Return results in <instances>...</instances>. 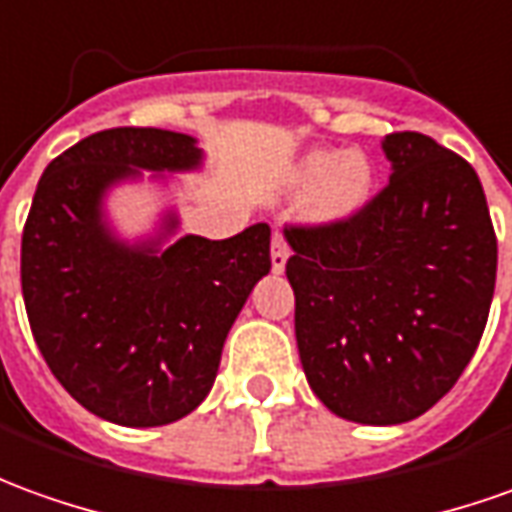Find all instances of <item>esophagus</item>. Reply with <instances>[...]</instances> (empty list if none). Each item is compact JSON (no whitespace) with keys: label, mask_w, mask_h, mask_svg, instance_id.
<instances>
[{"label":"esophagus","mask_w":512,"mask_h":512,"mask_svg":"<svg viewBox=\"0 0 512 512\" xmlns=\"http://www.w3.org/2000/svg\"><path fill=\"white\" fill-rule=\"evenodd\" d=\"M270 259H273V273H284L287 259H290V245L284 234H273V250H270Z\"/></svg>","instance_id":"esophagus-1"}]
</instances>
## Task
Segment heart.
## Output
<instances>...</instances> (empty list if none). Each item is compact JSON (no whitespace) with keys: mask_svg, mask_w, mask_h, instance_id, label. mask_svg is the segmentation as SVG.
I'll return each instance as SVG.
<instances>
[{"mask_svg":"<svg viewBox=\"0 0 512 512\" xmlns=\"http://www.w3.org/2000/svg\"><path fill=\"white\" fill-rule=\"evenodd\" d=\"M295 183L301 189H317L315 211L323 220H340L368 200L373 167L362 153L312 150L298 161Z\"/></svg>","mask_w":512,"mask_h":512,"instance_id":"1","label":"heart"}]
</instances>
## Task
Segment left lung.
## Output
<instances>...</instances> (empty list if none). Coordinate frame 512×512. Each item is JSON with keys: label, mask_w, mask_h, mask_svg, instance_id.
<instances>
[{"label": "left lung", "mask_w": 512, "mask_h": 512, "mask_svg": "<svg viewBox=\"0 0 512 512\" xmlns=\"http://www.w3.org/2000/svg\"><path fill=\"white\" fill-rule=\"evenodd\" d=\"M393 175L351 217L287 225L295 337L334 415L390 426L435 407L488 323L496 234L474 167L424 133L384 136Z\"/></svg>", "instance_id": "1"}]
</instances>
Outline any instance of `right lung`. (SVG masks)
<instances>
[{
  "label": "right lung",
  "mask_w": 512,
  "mask_h": 512,
  "mask_svg": "<svg viewBox=\"0 0 512 512\" xmlns=\"http://www.w3.org/2000/svg\"><path fill=\"white\" fill-rule=\"evenodd\" d=\"M192 136L161 128L91 133L41 175L21 234V295L35 345L88 412L164 426L209 396L222 343L270 273V225L231 239L181 236L130 248L102 220V197L139 169L200 167ZM178 225L169 214L167 234Z\"/></svg>",
  "instance_id": "add662e5"
}]
</instances>
